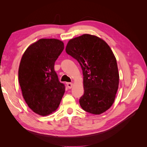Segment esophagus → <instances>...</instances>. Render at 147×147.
<instances>
[{
    "label": "esophagus",
    "instance_id": "esophagus-1",
    "mask_svg": "<svg viewBox=\"0 0 147 147\" xmlns=\"http://www.w3.org/2000/svg\"><path fill=\"white\" fill-rule=\"evenodd\" d=\"M67 87L69 89H71L73 86V83H67Z\"/></svg>",
    "mask_w": 147,
    "mask_h": 147
}]
</instances>
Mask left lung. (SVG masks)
I'll use <instances>...</instances> for the list:
<instances>
[{"instance_id":"1","label":"left lung","mask_w":147,"mask_h":147,"mask_svg":"<svg viewBox=\"0 0 147 147\" xmlns=\"http://www.w3.org/2000/svg\"><path fill=\"white\" fill-rule=\"evenodd\" d=\"M65 51L77 60L83 70L81 107L94 115L106 112L115 101L119 78L116 57L109 45L96 35L83 34L70 39Z\"/></svg>"}]
</instances>
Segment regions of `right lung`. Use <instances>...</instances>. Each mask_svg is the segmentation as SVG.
<instances>
[{"mask_svg":"<svg viewBox=\"0 0 147 147\" xmlns=\"http://www.w3.org/2000/svg\"><path fill=\"white\" fill-rule=\"evenodd\" d=\"M64 48L58 39L41 38L29 45L21 57L18 80L22 94L29 107L41 116L55 112L65 92L54 69Z\"/></svg>","mask_w":147,"mask_h":147,"instance_id":"1","label":"right lung"}]
</instances>
